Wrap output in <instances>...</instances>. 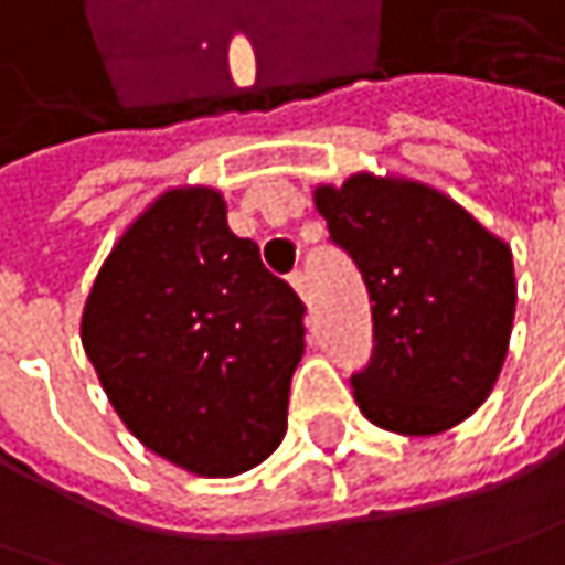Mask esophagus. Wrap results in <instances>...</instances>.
<instances>
[{
    "instance_id": "esophagus-1",
    "label": "esophagus",
    "mask_w": 565,
    "mask_h": 565,
    "mask_svg": "<svg viewBox=\"0 0 565 565\" xmlns=\"http://www.w3.org/2000/svg\"><path fill=\"white\" fill-rule=\"evenodd\" d=\"M290 287L307 300V275H303V271H294V275H290Z\"/></svg>"
}]
</instances>
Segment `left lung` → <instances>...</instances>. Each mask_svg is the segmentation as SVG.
Returning a JSON list of instances; mask_svg holds the SVG:
<instances>
[{"instance_id": "1", "label": "left lung", "mask_w": 565, "mask_h": 565, "mask_svg": "<svg viewBox=\"0 0 565 565\" xmlns=\"http://www.w3.org/2000/svg\"><path fill=\"white\" fill-rule=\"evenodd\" d=\"M371 297L374 351L351 374L358 409L396 435H438L492 393L512 339V249L448 194L358 172L313 191Z\"/></svg>"}]
</instances>
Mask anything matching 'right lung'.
I'll list each match as a JSON object with an SVG mask.
<instances>
[{"instance_id":"right-lung-1","label":"right lung","mask_w":565,"mask_h":565,"mask_svg":"<svg viewBox=\"0 0 565 565\" xmlns=\"http://www.w3.org/2000/svg\"><path fill=\"white\" fill-rule=\"evenodd\" d=\"M303 310L226 226L216 188H172L105 258L83 349L143 448L198 477H236L281 445Z\"/></svg>"}]
</instances>
